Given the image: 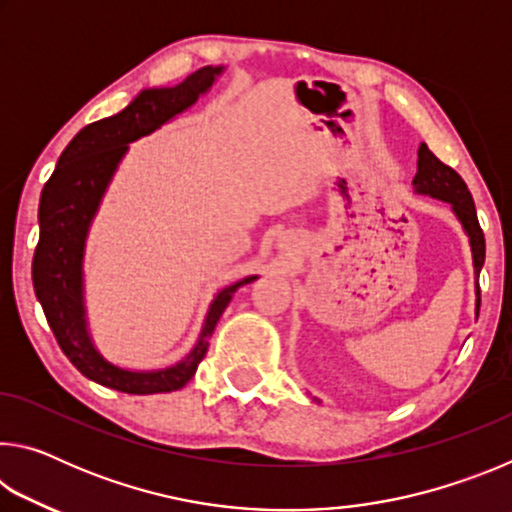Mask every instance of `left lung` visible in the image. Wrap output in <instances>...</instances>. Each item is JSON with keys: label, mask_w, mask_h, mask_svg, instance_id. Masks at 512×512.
I'll return each mask as SVG.
<instances>
[{"label": "left lung", "mask_w": 512, "mask_h": 512, "mask_svg": "<svg viewBox=\"0 0 512 512\" xmlns=\"http://www.w3.org/2000/svg\"><path fill=\"white\" fill-rule=\"evenodd\" d=\"M413 187L418 194H427L452 205L456 219L461 221L465 235L470 237L472 248V262H474V275H476V316H479L481 307V289H479V273L485 262V237L476 219V207L472 201L470 189H467L465 180L458 173L440 162L436 155L429 151L427 144H420L418 149V173L413 178Z\"/></svg>", "instance_id": "1"}]
</instances>
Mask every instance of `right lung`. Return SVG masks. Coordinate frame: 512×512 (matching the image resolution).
Masks as SVG:
<instances>
[{
    "label": "right lung",
    "mask_w": 512,
    "mask_h": 512,
    "mask_svg": "<svg viewBox=\"0 0 512 512\" xmlns=\"http://www.w3.org/2000/svg\"><path fill=\"white\" fill-rule=\"evenodd\" d=\"M223 67H201L176 88L142 90L117 115L94 121L76 133L58 158L40 196V239L33 255V289L45 311L60 350L76 370L101 386L131 395L171 393L194 377L203 361L210 336L219 323L232 293L257 275L244 277L216 293L194 350L176 366L162 370H126L110 363L94 348L85 320L83 253L90 223L99 203L128 151V144L153 133L180 112L194 106L212 88Z\"/></svg>",
    "instance_id": "right-lung-1"
}]
</instances>
